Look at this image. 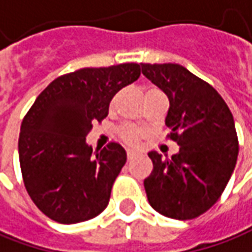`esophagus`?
<instances>
[{"mask_svg":"<svg viewBox=\"0 0 252 252\" xmlns=\"http://www.w3.org/2000/svg\"><path fill=\"white\" fill-rule=\"evenodd\" d=\"M136 155H138V152L133 150V149H128V150H126V157H128V160H132Z\"/></svg>","mask_w":252,"mask_h":252,"instance_id":"1","label":"esophagus"}]
</instances>
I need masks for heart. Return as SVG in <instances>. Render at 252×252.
I'll return each mask as SVG.
<instances>
[{
  "instance_id": "1",
  "label": "heart",
  "mask_w": 252,
  "mask_h": 252,
  "mask_svg": "<svg viewBox=\"0 0 252 252\" xmlns=\"http://www.w3.org/2000/svg\"><path fill=\"white\" fill-rule=\"evenodd\" d=\"M142 135L143 132L139 126H132V124H126L120 128V136L128 145H138Z\"/></svg>"
}]
</instances>
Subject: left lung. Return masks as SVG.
<instances>
[{"instance_id":"8db88e82","label":"left lung","mask_w":252,"mask_h":252,"mask_svg":"<svg viewBox=\"0 0 252 252\" xmlns=\"http://www.w3.org/2000/svg\"><path fill=\"white\" fill-rule=\"evenodd\" d=\"M140 66L143 76L168 96L165 126L179 145L169 158L149 152L153 171L143 182L149 203L168 218H197L218 201L236 167L233 116L220 94L184 66Z\"/></svg>"}]
</instances>
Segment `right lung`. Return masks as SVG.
<instances>
[{
	"instance_id": "1",
	"label": "right lung",
	"mask_w": 252,
	"mask_h": 252,
	"mask_svg": "<svg viewBox=\"0 0 252 252\" xmlns=\"http://www.w3.org/2000/svg\"><path fill=\"white\" fill-rule=\"evenodd\" d=\"M139 76L138 63L80 68L54 80L27 112L19 161L26 190L48 218L78 223L107 207L126 153L114 142L92 153L85 136L107 116L113 96Z\"/></svg>"
}]
</instances>
